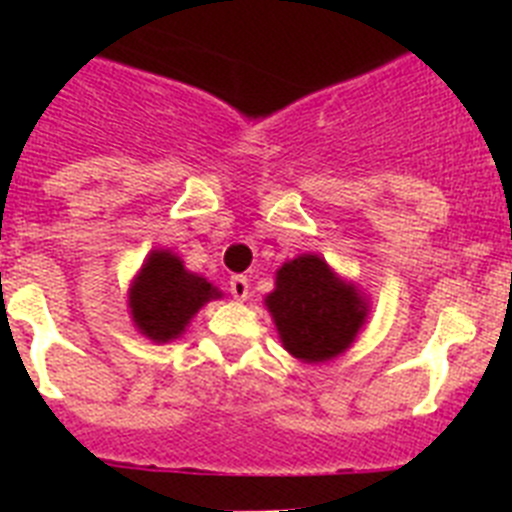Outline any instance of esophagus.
Segmentation results:
<instances>
[{
	"label": "esophagus",
	"instance_id": "esophagus-1",
	"mask_svg": "<svg viewBox=\"0 0 512 512\" xmlns=\"http://www.w3.org/2000/svg\"><path fill=\"white\" fill-rule=\"evenodd\" d=\"M248 279L243 277V274H235V277H230V295L235 297V300H246L248 297Z\"/></svg>",
	"mask_w": 512,
	"mask_h": 512
}]
</instances>
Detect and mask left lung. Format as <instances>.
Returning a JSON list of instances; mask_svg holds the SVG:
<instances>
[{"instance_id":"left-lung-1","label":"left lung","mask_w":512,"mask_h":512,"mask_svg":"<svg viewBox=\"0 0 512 512\" xmlns=\"http://www.w3.org/2000/svg\"><path fill=\"white\" fill-rule=\"evenodd\" d=\"M284 351L305 364L346 354L369 318V297L318 253L284 261L264 297Z\"/></svg>"}]
</instances>
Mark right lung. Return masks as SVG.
<instances>
[{
	"label": "right lung",
	"instance_id": "add662e5",
	"mask_svg": "<svg viewBox=\"0 0 512 512\" xmlns=\"http://www.w3.org/2000/svg\"><path fill=\"white\" fill-rule=\"evenodd\" d=\"M223 292L207 277L184 266L169 248H153L140 264L128 289V307L135 330L153 343L182 338L192 318Z\"/></svg>",
	"mask_w": 512,
	"mask_h": 512
}]
</instances>
